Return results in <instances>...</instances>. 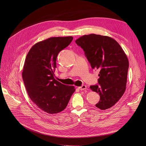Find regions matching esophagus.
Listing matches in <instances>:
<instances>
[{
  "instance_id": "obj_1",
  "label": "esophagus",
  "mask_w": 146,
  "mask_h": 146,
  "mask_svg": "<svg viewBox=\"0 0 146 146\" xmlns=\"http://www.w3.org/2000/svg\"><path fill=\"white\" fill-rule=\"evenodd\" d=\"M79 89L80 90H86V85H82L80 87H79Z\"/></svg>"
}]
</instances>
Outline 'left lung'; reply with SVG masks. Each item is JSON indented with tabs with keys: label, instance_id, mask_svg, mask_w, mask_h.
Instances as JSON below:
<instances>
[{
	"label": "left lung",
	"instance_id": "obj_1",
	"mask_svg": "<svg viewBox=\"0 0 146 146\" xmlns=\"http://www.w3.org/2000/svg\"><path fill=\"white\" fill-rule=\"evenodd\" d=\"M75 42L85 51L92 68L99 70V85L90 86L100 96L96 106L101 110L111 108L126 89L129 63L125 52L115 40L108 36L85 35Z\"/></svg>",
	"mask_w": 146,
	"mask_h": 146
}]
</instances>
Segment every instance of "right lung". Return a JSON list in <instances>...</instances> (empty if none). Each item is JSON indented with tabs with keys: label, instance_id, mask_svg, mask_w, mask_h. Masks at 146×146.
Returning <instances> with one entry per match:
<instances>
[{
	"label": "right lung",
	"instance_id": "add662e5",
	"mask_svg": "<svg viewBox=\"0 0 146 146\" xmlns=\"http://www.w3.org/2000/svg\"><path fill=\"white\" fill-rule=\"evenodd\" d=\"M72 36L51 37L34 44L27 54L22 73L31 101L43 111L54 114L63 111L74 92L54 79L58 54L70 44Z\"/></svg>",
	"mask_w": 146,
	"mask_h": 146
}]
</instances>
